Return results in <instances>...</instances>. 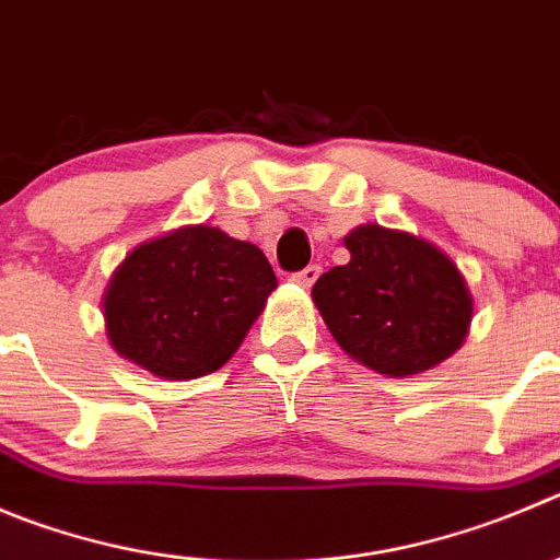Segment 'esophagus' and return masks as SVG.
Wrapping results in <instances>:
<instances>
[{"label":"esophagus","instance_id":"1","mask_svg":"<svg viewBox=\"0 0 560 560\" xmlns=\"http://www.w3.org/2000/svg\"><path fill=\"white\" fill-rule=\"evenodd\" d=\"M317 276H320V265H310V268L292 273L290 281H295L298 287H304V290H310V287L317 281Z\"/></svg>","mask_w":560,"mask_h":560}]
</instances>
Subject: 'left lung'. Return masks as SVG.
Wrapping results in <instances>:
<instances>
[{"instance_id":"8db88e82","label":"left lung","mask_w":560,"mask_h":560,"mask_svg":"<svg viewBox=\"0 0 560 560\" xmlns=\"http://www.w3.org/2000/svg\"><path fill=\"white\" fill-rule=\"evenodd\" d=\"M345 248L351 262L323 273L312 301L348 357L381 375L406 378L462 348L472 295L451 256L378 223L353 229Z\"/></svg>"}]
</instances>
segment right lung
<instances>
[{"label":"right lung","instance_id":"right-lung-1","mask_svg":"<svg viewBox=\"0 0 560 560\" xmlns=\"http://www.w3.org/2000/svg\"><path fill=\"white\" fill-rule=\"evenodd\" d=\"M276 290L254 243L185 226L138 245L102 298L115 351L165 381L215 373L232 359Z\"/></svg>","mask_w":560,"mask_h":560}]
</instances>
